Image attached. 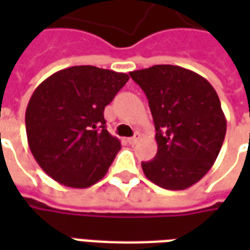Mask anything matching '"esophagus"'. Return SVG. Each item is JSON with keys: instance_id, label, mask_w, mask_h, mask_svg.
I'll list each match as a JSON object with an SVG mask.
<instances>
[{"instance_id": "esophagus-1", "label": "esophagus", "mask_w": 250, "mask_h": 250, "mask_svg": "<svg viewBox=\"0 0 250 250\" xmlns=\"http://www.w3.org/2000/svg\"><path fill=\"white\" fill-rule=\"evenodd\" d=\"M139 138H141V135H139V134H135V135L132 136V138H128V139H127V142H128L130 145H135L136 142L139 141Z\"/></svg>"}]
</instances>
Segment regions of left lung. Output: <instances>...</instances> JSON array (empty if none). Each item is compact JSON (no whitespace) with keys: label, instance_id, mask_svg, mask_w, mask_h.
<instances>
[{"label":"left lung","instance_id":"left-lung-1","mask_svg":"<svg viewBox=\"0 0 250 250\" xmlns=\"http://www.w3.org/2000/svg\"><path fill=\"white\" fill-rule=\"evenodd\" d=\"M145 91L155 125L158 151L142 163L152 184L185 190L214 165L226 134V118L213 85L178 65H154L130 72Z\"/></svg>","mask_w":250,"mask_h":250}]
</instances>
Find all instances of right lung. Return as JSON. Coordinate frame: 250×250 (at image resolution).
<instances>
[{"label": "right lung", "instance_id": "1", "mask_svg": "<svg viewBox=\"0 0 250 250\" xmlns=\"http://www.w3.org/2000/svg\"><path fill=\"white\" fill-rule=\"evenodd\" d=\"M130 76L92 65L53 73L30 98L25 125L36 162L52 179L75 188L108 171L120 141L105 130L104 108Z\"/></svg>", "mask_w": 250, "mask_h": 250}]
</instances>
